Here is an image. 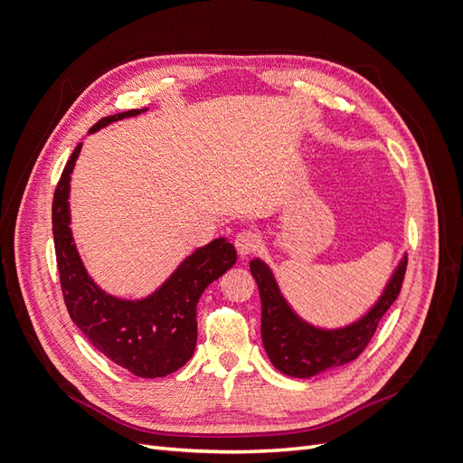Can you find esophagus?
Instances as JSON below:
<instances>
[{"mask_svg": "<svg viewBox=\"0 0 463 463\" xmlns=\"http://www.w3.org/2000/svg\"><path fill=\"white\" fill-rule=\"evenodd\" d=\"M262 245L260 235L253 230H243L235 235V247H237V253L241 257H247L250 253H255V250Z\"/></svg>", "mask_w": 463, "mask_h": 463, "instance_id": "1", "label": "esophagus"}]
</instances>
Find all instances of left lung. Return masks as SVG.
<instances>
[{"mask_svg": "<svg viewBox=\"0 0 463 463\" xmlns=\"http://www.w3.org/2000/svg\"><path fill=\"white\" fill-rule=\"evenodd\" d=\"M249 266L260 293V334L269 359L279 373L296 378H311L318 373L345 365L361 355L371 342L378 322L398 298L408 257L400 260L373 309L349 326L335 330L317 328L293 313L269 264L253 259Z\"/></svg>", "mask_w": 463, "mask_h": 463, "instance_id": "obj_1", "label": "left lung"}]
</instances>
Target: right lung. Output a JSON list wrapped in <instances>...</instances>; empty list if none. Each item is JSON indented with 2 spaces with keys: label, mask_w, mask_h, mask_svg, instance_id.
Here are the masks:
<instances>
[{
  "label": "right lung",
  "mask_w": 463,
  "mask_h": 463,
  "mask_svg": "<svg viewBox=\"0 0 463 463\" xmlns=\"http://www.w3.org/2000/svg\"><path fill=\"white\" fill-rule=\"evenodd\" d=\"M145 109L102 118L89 133ZM80 146L82 143L67 160L52 203L55 259L69 317L98 352L116 365L141 378L172 374L193 357L197 345V303L206 286L235 264V247L223 237L199 247L145 299L109 296L89 276L69 228V181Z\"/></svg>",
  "instance_id": "add662e5"
}]
</instances>
